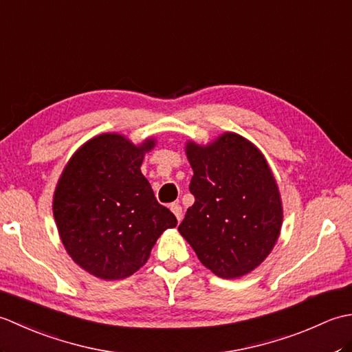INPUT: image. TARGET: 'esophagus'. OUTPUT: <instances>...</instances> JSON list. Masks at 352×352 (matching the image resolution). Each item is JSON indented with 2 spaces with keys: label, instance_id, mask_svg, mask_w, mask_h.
Instances as JSON below:
<instances>
[{
  "label": "esophagus",
  "instance_id": "esophagus-1",
  "mask_svg": "<svg viewBox=\"0 0 352 352\" xmlns=\"http://www.w3.org/2000/svg\"><path fill=\"white\" fill-rule=\"evenodd\" d=\"M170 210H172V213H174V214L177 216L178 221L183 219V208H182L180 204H178V203H172V204H170Z\"/></svg>",
  "mask_w": 352,
  "mask_h": 352
}]
</instances>
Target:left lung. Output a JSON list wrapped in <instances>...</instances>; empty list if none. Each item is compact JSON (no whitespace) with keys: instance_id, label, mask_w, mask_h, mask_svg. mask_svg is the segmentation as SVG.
<instances>
[{"instance_id":"1","label":"left lung","mask_w":352,"mask_h":352,"mask_svg":"<svg viewBox=\"0 0 352 352\" xmlns=\"http://www.w3.org/2000/svg\"><path fill=\"white\" fill-rule=\"evenodd\" d=\"M195 203L178 226L201 263L221 278L254 271L278 241L283 207L271 168L250 140L223 133L186 144Z\"/></svg>"}]
</instances>
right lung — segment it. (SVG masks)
Returning <instances> with one entry per match:
<instances>
[{"mask_svg": "<svg viewBox=\"0 0 352 352\" xmlns=\"http://www.w3.org/2000/svg\"><path fill=\"white\" fill-rule=\"evenodd\" d=\"M154 146L153 138L134 145L121 134L104 133L80 146L58 178L52 213L62 243L98 278L133 275L163 231L177 226L140 172Z\"/></svg>", "mask_w": 352, "mask_h": 352, "instance_id": "obj_1", "label": "right lung"}]
</instances>
